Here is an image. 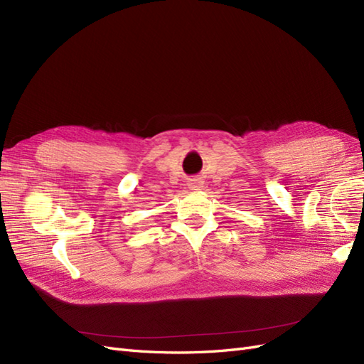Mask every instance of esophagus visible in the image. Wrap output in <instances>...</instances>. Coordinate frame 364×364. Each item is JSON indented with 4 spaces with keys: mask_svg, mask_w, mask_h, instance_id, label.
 <instances>
[{
    "mask_svg": "<svg viewBox=\"0 0 364 364\" xmlns=\"http://www.w3.org/2000/svg\"><path fill=\"white\" fill-rule=\"evenodd\" d=\"M200 181H197V179H193L191 182H190V188H193V190H197V188H200Z\"/></svg>",
    "mask_w": 364,
    "mask_h": 364,
    "instance_id": "34e87169",
    "label": "esophagus"
}]
</instances>
